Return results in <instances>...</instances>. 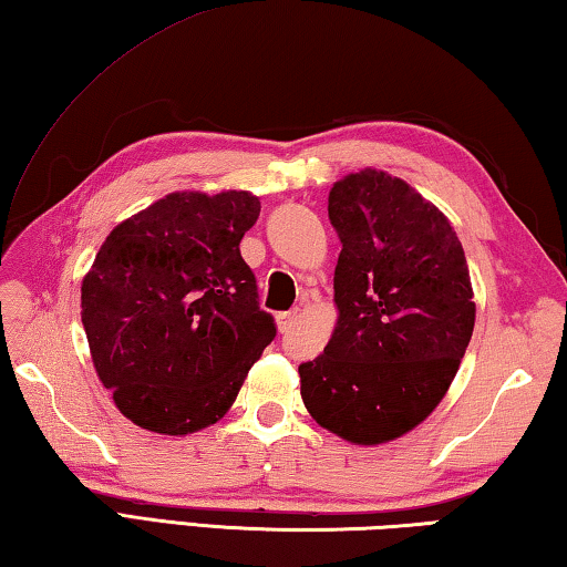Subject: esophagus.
I'll return each instance as SVG.
<instances>
[{"label":"esophagus","instance_id":"esophagus-1","mask_svg":"<svg viewBox=\"0 0 567 567\" xmlns=\"http://www.w3.org/2000/svg\"><path fill=\"white\" fill-rule=\"evenodd\" d=\"M277 320V328H280V332H287L292 328V322L297 320V310H290V312H277L275 315Z\"/></svg>","mask_w":567,"mask_h":567}]
</instances>
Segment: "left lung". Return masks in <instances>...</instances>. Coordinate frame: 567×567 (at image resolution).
<instances>
[{"label": "left lung", "instance_id": "1", "mask_svg": "<svg viewBox=\"0 0 567 567\" xmlns=\"http://www.w3.org/2000/svg\"><path fill=\"white\" fill-rule=\"evenodd\" d=\"M328 215L340 315L324 352L300 364L302 402L330 433L380 445L445 398L473 338V285L453 225L400 177L334 182Z\"/></svg>", "mask_w": 567, "mask_h": 567}]
</instances>
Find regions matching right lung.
<instances>
[{
  "mask_svg": "<svg viewBox=\"0 0 567 567\" xmlns=\"http://www.w3.org/2000/svg\"><path fill=\"white\" fill-rule=\"evenodd\" d=\"M257 217L260 199L245 189L172 192L104 239L82 280V324L102 385L134 425H215L275 340L239 255Z\"/></svg>",
  "mask_w": 567,
  "mask_h": 567,
  "instance_id": "1",
  "label": "right lung"
}]
</instances>
